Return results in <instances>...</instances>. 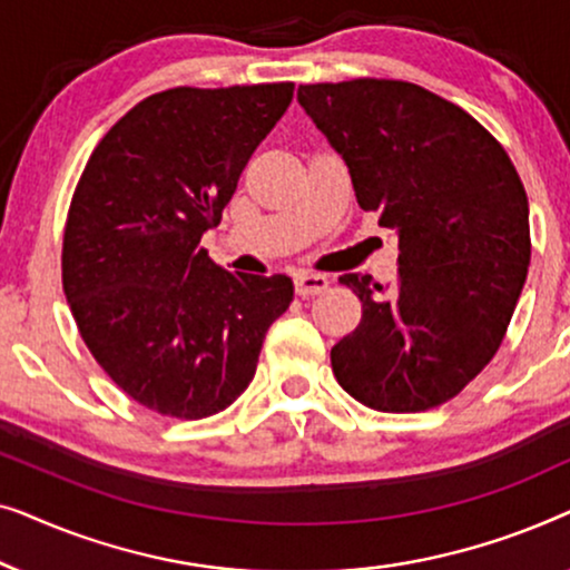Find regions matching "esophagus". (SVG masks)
Instances as JSON below:
<instances>
[{"label":"esophagus","mask_w":570,"mask_h":570,"mask_svg":"<svg viewBox=\"0 0 570 570\" xmlns=\"http://www.w3.org/2000/svg\"><path fill=\"white\" fill-rule=\"evenodd\" d=\"M330 287V279L324 275H316V272H298L295 275V293L308 298V295H318Z\"/></svg>","instance_id":"34e87169"}]
</instances>
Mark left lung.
I'll use <instances>...</instances> for the list:
<instances>
[{
    "label": "left lung",
    "mask_w": 570,
    "mask_h": 570,
    "mask_svg": "<svg viewBox=\"0 0 570 570\" xmlns=\"http://www.w3.org/2000/svg\"><path fill=\"white\" fill-rule=\"evenodd\" d=\"M298 104L345 160L357 205L400 238L392 293L340 277L363 322L332 347L334 376L371 410L439 407L509 330L532 256L524 184L485 127L420 85H301Z\"/></svg>",
    "instance_id": "1"
}]
</instances>
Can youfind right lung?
<instances>
[{
	"label": "right lung",
	"mask_w": 570,
	"mask_h": 570,
	"mask_svg": "<svg viewBox=\"0 0 570 570\" xmlns=\"http://www.w3.org/2000/svg\"><path fill=\"white\" fill-rule=\"evenodd\" d=\"M293 88L155 92L82 170L61 248L65 295L100 368L147 410L199 420L236 402L291 306V277L233 275L199 240Z\"/></svg>",
	"instance_id": "right-lung-1"
}]
</instances>
